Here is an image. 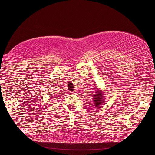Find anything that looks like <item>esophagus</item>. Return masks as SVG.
<instances>
[{
	"label": "esophagus",
	"instance_id": "1",
	"mask_svg": "<svg viewBox=\"0 0 155 155\" xmlns=\"http://www.w3.org/2000/svg\"><path fill=\"white\" fill-rule=\"evenodd\" d=\"M72 94H76V92L75 91H72V92H71Z\"/></svg>",
	"mask_w": 155,
	"mask_h": 155
}]
</instances>
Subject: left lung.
<instances>
[{"label": "left lung", "instance_id": "8db88e82", "mask_svg": "<svg viewBox=\"0 0 155 155\" xmlns=\"http://www.w3.org/2000/svg\"><path fill=\"white\" fill-rule=\"evenodd\" d=\"M93 102H94V105L97 107V108H100L101 105H102L104 101V94L102 91H101L99 90H96L94 95H93Z\"/></svg>", "mask_w": 155, "mask_h": 155}]
</instances>
